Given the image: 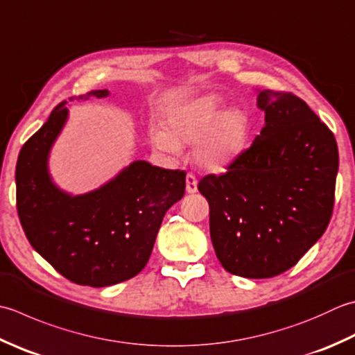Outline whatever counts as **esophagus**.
<instances>
[{
  "instance_id": "34e87169",
  "label": "esophagus",
  "mask_w": 355,
  "mask_h": 355,
  "mask_svg": "<svg viewBox=\"0 0 355 355\" xmlns=\"http://www.w3.org/2000/svg\"><path fill=\"white\" fill-rule=\"evenodd\" d=\"M186 191L189 193H196L198 191V182L196 175H192V173H187L186 175Z\"/></svg>"
}]
</instances>
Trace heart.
Segmentation results:
<instances>
[{
  "instance_id": "b5f03b06",
  "label": "heart",
  "mask_w": 355,
  "mask_h": 355,
  "mask_svg": "<svg viewBox=\"0 0 355 355\" xmlns=\"http://www.w3.org/2000/svg\"><path fill=\"white\" fill-rule=\"evenodd\" d=\"M166 132L154 130L152 146L162 154L178 155L180 144L193 146V159L203 169L223 172L245 154L252 135V118L245 109L225 110L217 95H203L172 107Z\"/></svg>"
}]
</instances>
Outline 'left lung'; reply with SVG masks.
Instances as JSON below:
<instances>
[{
	"label": "left lung",
	"instance_id": "1",
	"mask_svg": "<svg viewBox=\"0 0 355 355\" xmlns=\"http://www.w3.org/2000/svg\"><path fill=\"white\" fill-rule=\"evenodd\" d=\"M265 128L221 175L200 180L211 240L234 275L269 279L306 254L329 225L338 149L334 134L302 98L260 90Z\"/></svg>",
	"mask_w": 355,
	"mask_h": 355
}]
</instances>
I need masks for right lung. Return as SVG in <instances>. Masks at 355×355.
<instances>
[{
	"label": "right lung",
	"mask_w": 355,
	"mask_h": 355,
	"mask_svg": "<svg viewBox=\"0 0 355 355\" xmlns=\"http://www.w3.org/2000/svg\"><path fill=\"white\" fill-rule=\"evenodd\" d=\"M109 94L90 90L71 101ZM67 116L62 101L19 152L18 217L32 248L62 277L83 286H110L146 266L164 214L184 196L186 172L137 159L98 189L72 196L49 173V155Z\"/></svg>",
	"instance_id": "add662e5"
}]
</instances>
